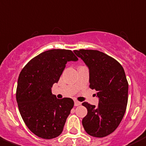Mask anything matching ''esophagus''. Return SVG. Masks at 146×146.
<instances>
[{
  "label": "esophagus",
  "mask_w": 146,
  "mask_h": 146,
  "mask_svg": "<svg viewBox=\"0 0 146 146\" xmlns=\"http://www.w3.org/2000/svg\"><path fill=\"white\" fill-rule=\"evenodd\" d=\"M80 105H81V103H80V102L78 101V100H75V101H74V106H78Z\"/></svg>",
  "instance_id": "obj_1"
}]
</instances>
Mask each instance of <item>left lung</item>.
I'll return each mask as SVG.
<instances>
[{
    "instance_id": "obj_1",
    "label": "left lung",
    "mask_w": 146,
    "mask_h": 146,
    "mask_svg": "<svg viewBox=\"0 0 146 146\" xmlns=\"http://www.w3.org/2000/svg\"><path fill=\"white\" fill-rule=\"evenodd\" d=\"M74 52L89 68V87L99 98L98 106L82 103L88 111L82 120L83 128L92 137H103L116 130L126 110L129 83L125 72L118 61L102 52Z\"/></svg>"
}]
</instances>
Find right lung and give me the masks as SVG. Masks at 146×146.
<instances>
[{"label": "right lung", "instance_id": "obj_1", "mask_svg": "<svg viewBox=\"0 0 146 146\" xmlns=\"http://www.w3.org/2000/svg\"><path fill=\"white\" fill-rule=\"evenodd\" d=\"M78 60L71 50L51 49L32 58L21 70L16 90L17 106L25 124L37 137L52 139L63 131L74 101L58 99L51 88L58 82L67 62Z\"/></svg>", "mask_w": 146, "mask_h": 146}]
</instances>
